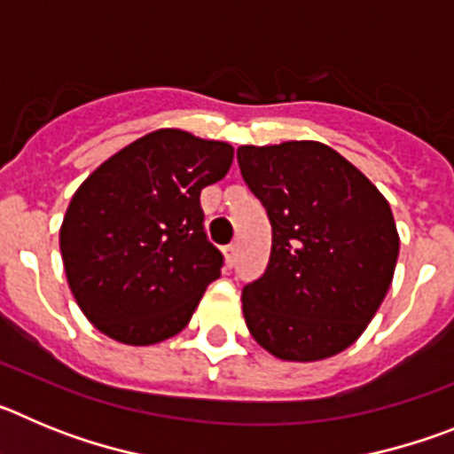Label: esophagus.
I'll list each match as a JSON object with an SVG mask.
<instances>
[{
    "instance_id": "1",
    "label": "esophagus",
    "mask_w": 454,
    "mask_h": 454,
    "mask_svg": "<svg viewBox=\"0 0 454 454\" xmlns=\"http://www.w3.org/2000/svg\"><path fill=\"white\" fill-rule=\"evenodd\" d=\"M224 263H227V268H234L236 266V256H239V247L231 243V246L224 247Z\"/></svg>"
}]
</instances>
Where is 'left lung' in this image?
<instances>
[{
  "label": "left lung",
  "mask_w": 454,
  "mask_h": 454,
  "mask_svg": "<svg viewBox=\"0 0 454 454\" xmlns=\"http://www.w3.org/2000/svg\"><path fill=\"white\" fill-rule=\"evenodd\" d=\"M240 175L272 227L263 275L243 288L247 330L286 362L352 346L382 304L400 239L384 195L316 140L243 145Z\"/></svg>",
  "instance_id": "8db88e82"
}]
</instances>
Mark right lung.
I'll list each match as a JSON object with an SVG mask.
<instances>
[{"label":"right lung","instance_id":"right-lung-1","mask_svg":"<svg viewBox=\"0 0 454 454\" xmlns=\"http://www.w3.org/2000/svg\"><path fill=\"white\" fill-rule=\"evenodd\" d=\"M234 147L159 129L122 147L72 195L61 224L70 291L102 334L152 346L179 334L223 254L204 234L200 192Z\"/></svg>","mask_w":454,"mask_h":454}]
</instances>
